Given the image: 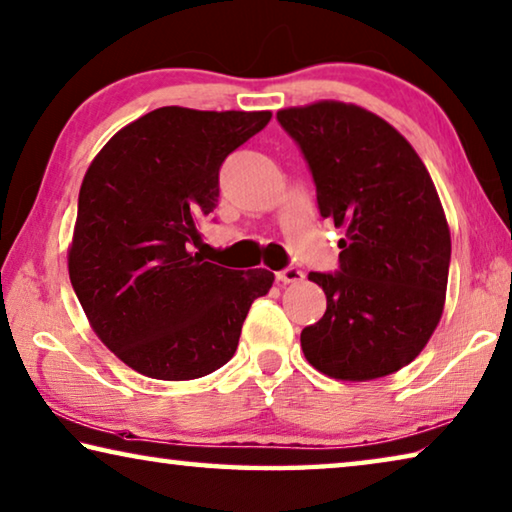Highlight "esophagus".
<instances>
[{"instance_id": "obj_1", "label": "esophagus", "mask_w": 512, "mask_h": 512, "mask_svg": "<svg viewBox=\"0 0 512 512\" xmlns=\"http://www.w3.org/2000/svg\"><path fill=\"white\" fill-rule=\"evenodd\" d=\"M275 278H278V282H282V285H296V282L303 280L305 275L303 271L296 269V266H287V269L275 273Z\"/></svg>"}]
</instances>
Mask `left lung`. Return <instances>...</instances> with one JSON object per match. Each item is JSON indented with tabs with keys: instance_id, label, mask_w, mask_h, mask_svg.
<instances>
[{
	"instance_id": "8db88e82",
	"label": "left lung",
	"mask_w": 512,
	"mask_h": 512,
	"mask_svg": "<svg viewBox=\"0 0 512 512\" xmlns=\"http://www.w3.org/2000/svg\"><path fill=\"white\" fill-rule=\"evenodd\" d=\"M312 170L323 218L344 227L339 271L310 273L326 314L300 332L314 369L373 380L403 369L442 319L451 234L415 148L358 104L323 100L278 111Z\"/></svg>"
}]
</instances>
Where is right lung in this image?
I'll list each match as a JSON object with an SVG mask.
<instances>
[{
    "label": "right lung",
    "instance_id": "add662e5",
    "mask_svg": "<svg viewBox=\"0 0 512 512\" xmlns=\"http://www.w3.org/2000/svg\"><path fill=\"white\" fill-rule=\"evenodd\" d=\"M271 111L161 107L113 136L88 166L68 250L72 289L102 344L157 380L221 369L273 273L232 271L193 253L218 205L225 157Z\"/></svg>",
    "mask_w": 512,
    "mask_h": 512
}]
</instances>
